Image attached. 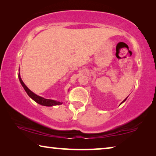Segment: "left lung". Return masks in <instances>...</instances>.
<instances>
[{
	"mask_svg": "<svg viewBox=\"0 0 156 156\" xmlns=\"http://www.w3.org/2000/svg\"><path fill=\"white\" fill-rule=\"evenodd\" d=\"M126 98H125V100H123V102H125V100H126ZM122 103H121V104H122Z\"/></svg>",
	"mask_w": 156,
	"mask_h": 156,
	"instance_id": "left-lung-1",
	"label": "left lung"
}]
</instances>
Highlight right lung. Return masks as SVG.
I'll list each match as a JSON object with an SVG mask.
<instances>
[{
	"mask_svg": "<svg viewBox=\"0 0 156 156\" xmlns=\"http://www.w3.org/2000/svg\"><path fill=\"white\" fill-rule=\"evenodd\" d=\"M18 78H19V80L21 84L23 87V88L25 90V91L27 92V94H28V96H30L31 98H32L34 101L36 102L37 103H38L39 105H43V106H47V107H51V106H54V105H62V102H58V101H56V100H49V99H45L44 98H42L39 96H37L36 94L33 93L32 91H30V89L27 88V87L23 83L22 79H21L20 74L18 75Z\"/></svg>",
	"mask_w": 156,
	"mask_h": 156,
	"instance_id": "1",
	"label": "right lung"
}]
</instances>
